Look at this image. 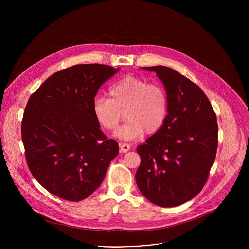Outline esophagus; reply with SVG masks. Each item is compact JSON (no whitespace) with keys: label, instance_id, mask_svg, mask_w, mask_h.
<instances>
[{"label":"esophagus","instance_id":"34e87169","mask_svg":"<svg viewBox=\"0 0 249 249\" xmlns=\"http://www.w3.org/2000/svg\"><path fill=\"white\" fill-rule=\"evenodd\" d=\"M119 147H120V151L122 153H127L130 149H131V146L129 144H126V143H122V144H119Z\"/></svg>","mask_w":249,"mask_h":249}]
</instances>
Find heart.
Segmentation results:
<instances>
[{"instance_id": "1", "label": "heart", "mask_w": 249, "mask_h": 249, "mask_svg": "<svg viewBox=\"0 0 249 249\" xmlns=\"http://www.w3.org/2000/svg\"><path fill=\"white\" fill-rule=\"evenodd\" d=\"M109 97L96 96L92 112L97 122L106 130L115 131L124 115L127 122L116 133L123 140H133L161 129L168 113L165 89L158 84L136 76H127L109 89Z\"/></svg>"}]
</instances>
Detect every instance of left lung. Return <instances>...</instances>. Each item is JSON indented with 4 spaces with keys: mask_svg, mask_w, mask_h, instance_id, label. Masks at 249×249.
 Wrapping results in <instances>:
<instances>
[{
    "mask_svg": "<svg viewBox=\"0 0 249 249\" xmlns=\"http://www.w3.org/2000/svg\"><path fill=\"white\" fill-rule=\"evenodd\" d=\"M163 83L168 98L166 120L137 148L141 163L136 182L150 202L179 206L200 193L218 148L216 113L204 91L177 71L146 67Z\"/></svg>",
    "mask_w": 249,
    "mask_h": 249,
    "instance_id": "obj_1",
    "label": "left lung"
}]
</instances>
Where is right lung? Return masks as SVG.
<instances>
[{
  "instance_id": "right-lung-1",
  "label": "right lung",
  "mask_w": 249,
  "mask_h": 249,
  "mask_svg": "<svg viewBox=\"0 0 249 249\" xmlns=\"http://www.w3.org/2000/svg\"><path fill=\"white\" fill-rule=\"evenodd\" d=\"M119 69L82 64L59 71L34 91L25 106L21 139L31 174L64 200L88 198L118 155L92 112L97 90Z\"/></svg>"
}]
</instances>
